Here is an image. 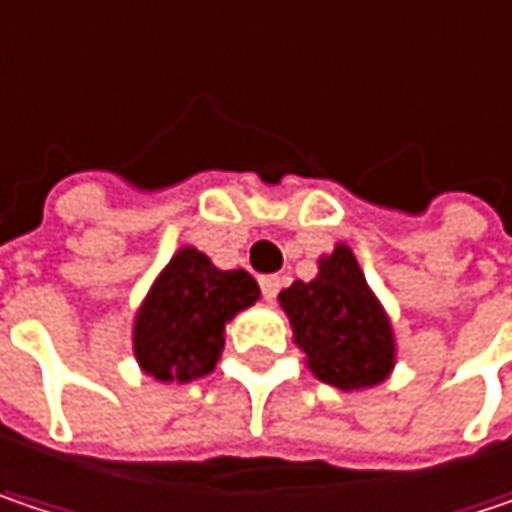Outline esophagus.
Segmentation results:
<instances>
[{"mask_svg": "<svg viewBox=\"0 0 512 512\" xmlns=\"http://www.w3.org/2000/svg\"><path fill=\"white\" fill-rule=\"evenodd\" d=\"M259 285H262V297H265L268 303H274L276 294H279V288H282V279L274 274H268L259 279Z\"/></svg>", "mask_w": 512, "mask_h": 512, "instance_id": "1", "label": "esophagus"}]
</instances>
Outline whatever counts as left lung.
I'll return each instance as SVG.
<instances>
[{"instance_id":"left-lung-1","label":"left lung","mask_w":512,"mask_h":512,"mask_svg":"<svg viewBox=\"0 0 512 512\" xmlns=\"http://www.w3.org/2000/svg\"><path fill=\"white\" fill-rule=\"evenodd\" d=\"M294 344L320 382L338 390H367L396 367V335L355 253L335 244L317 259V276L279 291Z\"/></svg>"}]
</instances>
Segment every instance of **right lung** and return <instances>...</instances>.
Instances as JSON below:
<instances>
[{
	"instance_id": "obj_1",
	"label": "right lung",
	"mask_w": 512,
	"mask_h": 512,
	"mask_svg": "<svg viewBox=\"0 0 512 512\" xmlns=\"http://www.w3.org/2000/svg\"><path fill=\"white\" fill-rule=\"evenodd\" d=\"M259 300L247 271H221L198 247H180L133 317V355L145 376L186 384L215 370L227 323Z\"/></svg>"
}]
</instances>
